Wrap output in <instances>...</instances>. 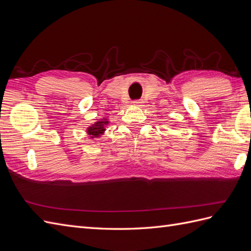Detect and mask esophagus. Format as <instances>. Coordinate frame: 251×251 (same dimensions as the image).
Returning a JSON list of instances; mask_svg holds the SVG:
<instances>
[{
  "label": "esophagus",
  "instance_id": "esophagus-1",
  "mask_svg": "<svg viewBox=\"0 0 251 251\" xmlns=\"http://www.w3.org/2000/svg\"><path fill=\"white\" fill-rule=\"evenodd\" d=\"M132 104H133L134 106H140L141 104H142V101H141L140 100H134L132 101Z\"/></svg>",
  "mask_w": 251,
  "mask_h": 251
}]
</instances>
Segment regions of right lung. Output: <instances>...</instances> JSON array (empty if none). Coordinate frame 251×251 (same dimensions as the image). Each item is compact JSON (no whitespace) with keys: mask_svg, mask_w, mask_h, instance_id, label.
<instances>
[{"mask_svg":"<svg viewBox=\"0 0 251 251\" xmlns=\"http://www.w3.org/2000/svg\"><path fill=\"white\" fill-rule=\"evenodd\" d=\"M107 124H108V121L104 120V119L95 122L93 125H91L89 128H87V133L89 134V138L93 139V138L100 137V134L104 133V131L106 130L105 127H106Z\"/></svg>","mask_w":251,"mask_h":251,"instance_id":"1","label":"right lung"}]
</instances>
